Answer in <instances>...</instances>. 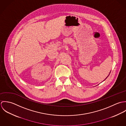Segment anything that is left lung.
I'll return each mask as SVG.
<instances>
[{
	"instance_id": "left-lung-1",
	"label": "left lung",
	"mask_w": 126,
	"mask_h": 126,
	"mask_svg": "<svg viewBox=\"0 0 126 126\" xmlns=\"http://www.w3.org/2000/svg\"><path fill=\"white\" fill-rule=\"evenodd\" d=\"M107 78H106V79H107Z\"/></svg>"
}]
</instances>
